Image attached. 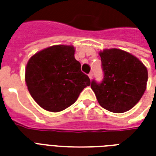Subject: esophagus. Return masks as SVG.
<instances>
[{
  "label": "esophagus",
  "mask_w": 156,
  "mask_h": 156,
  "mask_svg": "<svg viewBox=\"0 0 156 156\" xmlns=\"http://www.w3.org/2000/svg\"><path fill=\"white\" fill-rule=\"evenodd\" d=\"M88 77H89V78H90V79H92V78H93V73H89Z\"/></svg>",
  "instance_id": "34e87169"
}]
</instances>
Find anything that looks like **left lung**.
<instances>
[{"mask_svg": "<svg viewBox=\"0 0 156 156\" xmlns=\"http://www.w3.org/2000/svg\"><path fill=\"white\" fill-rule=\"evenodd\" d=\"M99 56L104 79L100 83H91L98 104L116 114L129 110L146 89L147 68L136 57L117 48L105 49Z\"/></svg>", "mask_w": 156, "mask_h": 156, "instance_id": "1", "label": "left lung"}]
</instances>
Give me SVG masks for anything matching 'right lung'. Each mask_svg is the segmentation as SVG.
I'll return each mask as SVG.
<instances>
[{
  "label": "right lung",
  "instance_id": "right-lung-1",
  "mask_svg": "<svg viewBox=\"0 0 156 156\" xmlns=\"http://www.w3.org/2000/svg\"><path fill=\"white\" fill-rule=\"evenodd\" d=\"M73 46L55 45L37 52L27 64L25 81L39 106L59 112L71 106L91 84L74 58Z\"/></svg>",
  "mask_w": 156,
  "mask_h": 156
}]
</instances>
